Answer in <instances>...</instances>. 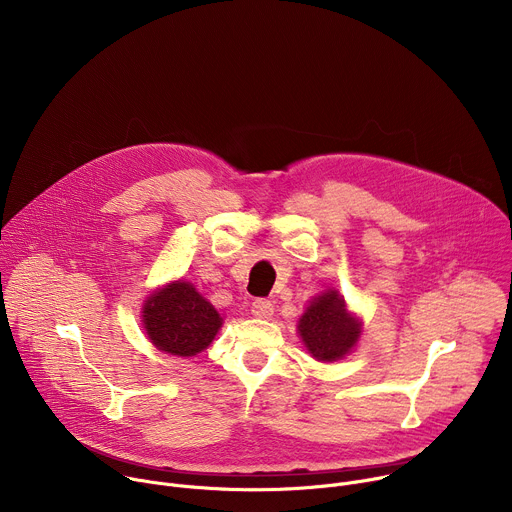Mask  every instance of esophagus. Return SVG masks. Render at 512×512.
Listing matches in <instances>:
<instances>
[{"label":"esophagus","mask_w":512,"mask_h":512,"mask_svg":"<svg viewBox=\"0 0 512 512\" xmlns=\"http://www.w3.org/2000/svg\"><path fill=\"white\" fill-rule=\"evenodd\" d=\"M251 312H253L255 318H263V320H265V318H271V316H273V304H271L269 300L259 298V300L253 302Z\"/></svg>","instance_id":"1"}]
</instances>
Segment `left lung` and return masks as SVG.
I'll use <instances>...</instances> for the list:
<instances>
[{
	"label": "left lung",
	"instance_id": "8db88e82",
	"mask_svg": "<svg viewBox=\"0 0 512 512\" xmlns=\"http://www.w3.org/2000/svg\"><path fill=\"white\" fill-rule=\"evenodd\" d=\"M300 336L318 360H338L350 352L360 336V324L346 312L336 291H324L300 318Z\"/></svg>",
	"mask_w": 512,
	"mask_h": 512
}]
</instances>
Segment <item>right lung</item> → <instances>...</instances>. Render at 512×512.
I'll return each instance as SVG.
<instances>
[{
	"label": "right lung",
	"instance_id": "add662e5",
	"mask_svg": "<svg viewBox=\"0 0 512 512\" xmlns=\"http://www.w3.org/2000/svg\"><path fill=\"white\" fill-rule=\"evenodd\" d=\"M223 318L188 281H176L156 291L143 306V328L156 348L194 356L202 352L221 328Z\"/></svg>",
	"mask_w": 512,
	"mask_h": 512
}]
</instances>
